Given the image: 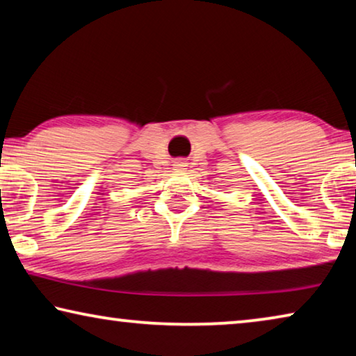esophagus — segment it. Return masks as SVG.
I'll return each instance as SVG.
<instances>
[{"instance_id":"obj_1","label":"esophagus","mask_w":356,"mask_h":356,"mask_svg":"<svg viewBox=\"0 0 356 356\" xmlns=\"http://www.w3.org/2000/svg\"><path fill=\"white\" fill-rule=\"evenodd\" d=\"M176 166L179 168V170H184V166H185V163H184V161H177V163H176Z\"/></svg>"}]
</instances>
